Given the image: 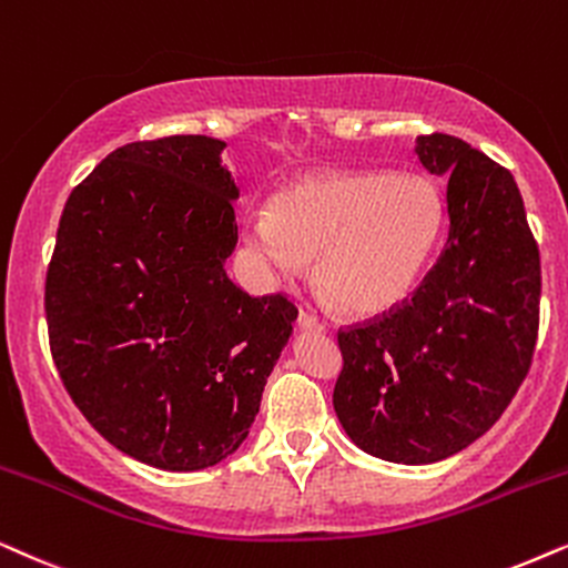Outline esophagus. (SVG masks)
<instances>
[{
    "label": "esophagus",
    "mask_w": 568,
    "mask_h": 568,
    "mask_svg": "<svg viewBox=\"0 0 568 568\" xmlns=\"http://www.w3.org/2000/svg\"><path fill=\"white\" fill-rule=\"evenodd\" d=\"M298 327L301 329H314V332H324V322L320 320V316L308 312V308H301L298 314Z\"/></svg>",
    "instance_id": "1"
}]
</instances>
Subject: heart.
<instances>
[{
	"label": "heart",
	"mask_w": 568,
	"mask_h": 568,
	"mask_svg": "<svg viewBox=\"0 0 568 568\" xmlns=\"http://www.w3.org/2000/svg\"><path fill=\"white\" fill-rule=\"evenodd\" d=\"M442 225L436 189L415 173L322 171L280 189L246 241L283 280L316 262V283L337 308L374 316L418 280Z\"/></svg>",
	"instance_id": "heart-1"
}]
</instances>
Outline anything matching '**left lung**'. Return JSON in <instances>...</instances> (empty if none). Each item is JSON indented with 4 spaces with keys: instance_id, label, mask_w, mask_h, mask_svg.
<instances>
[{
    "instance_id": "left-lung-1",
    "label": "left lung",
    "mask_w": 568,
    "mask_h": 568,
    "mask_svg": "<svg viewBox=\"0 0 568 568\" xmlns=\"http://www.w3.org/2000/svg\"><path fill=\"white\" fill-rule=\"evenodd\" d=\"M415 155L447 176V244L403 306L339 332L332 395L355 447L397 465L486 434L530 372L540 322V252L511 173L442 132Z\"/></svg>"
}]
</instances>
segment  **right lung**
Segmentation results:
<instances>
[{
  "instance_id": "obj_1",
  "label": "right lung",
  "mask_w": 568,
  "mask_h": 568,
  "mask_svg": "<svg viewBox=\"0 0 568 568\" xmlns=\"http://www.w3.org/2000/svg\"><path fill=\"white\" fill-rule=\"evenodd\" d=\"M205 134L130 142L72 189L47 272L51 355L98 434L173 473L231 457L298 308L225 275L239 186Z\"/></svg>"
}]
</instances>
